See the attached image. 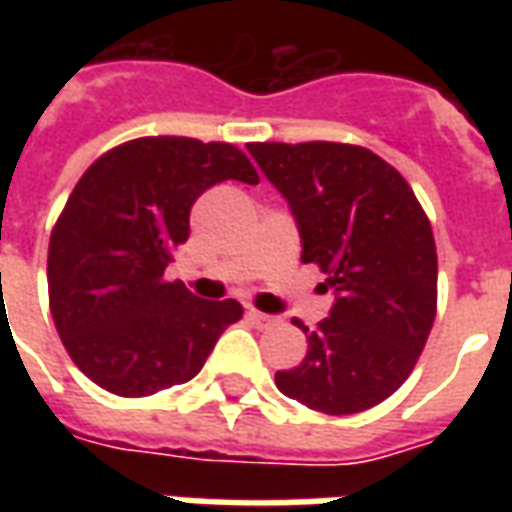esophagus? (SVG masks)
<instances>
[{"instance_id":"obj_1","label":"esophagus","mask_w":512,"mask_h":512,"mask_svg":"<svg viewBox=\"0 0 512 512\" xmlns=\"http://www.w3.org/2000/svg\"><path fill=\"white\" fill-rule=\"evenodd\" d=\"M246 315H249V321L255 323L257 329H268V326H274V323H277L274 315H266V312H260V310H249Z\"/></svg>"}]
</instances>
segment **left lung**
I'll return each instance as SVG.
<instances>
[{
  "mask_svg": "<svg viewBox=\"0 0 512 512\" xmlns=\"http://www.w3.org/2000/svg\"><path fill=\"white\" fill-rule=\"evenodd\" d=\"M249 153L288 200L301 260L334 293L307 332V356L277 389L323 414H359L417 365L436 318V241L406 178L373 150L343 142H252Z\"/></svg>",
  "mask_w": 512,
  "mask_h": 512,
  "instance_id": "obj_1",
  "label": "left lung"
}]
</instances>
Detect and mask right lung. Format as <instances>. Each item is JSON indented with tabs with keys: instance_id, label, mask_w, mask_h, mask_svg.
<instances>
[{
	"instance_id": "right-lung-1",
	"label": "right lung",
	"mask_w": 512,
	"mask_h": 512,
	"mask_svg": "<svg viewBox=\"0 0 512 512\" xmlns=\"http://www.w3.org/2000/svg\"><path fill=\"white\" fill-rule=\"evenodd\" d=\"M222 180L260 178L230 142L142 136L106 150L71 191L51 230L49 307L73 365L106 392L186 384L241 321L235 299H197L164 279L191 205Z\"/></svg>"
}]
</instances>
